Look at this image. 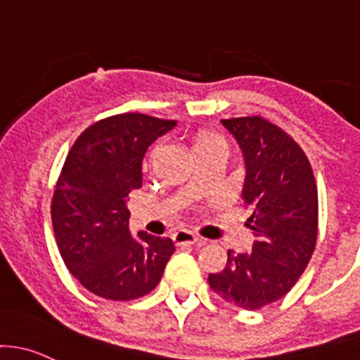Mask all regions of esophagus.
<instances>
[{
    "mask_svg": "<svg viewBox=\"0 0 360 360\" xmlns=\"http://www.w3.org/2000/svg\"><path fill=\"white\" fill-rule=\"evenodd\" d=\"M172 239L177 246H193V244H198L201 240L198 236L193 234L191 231H186V229H181V231L174 232Z\"/></svg>",
    "mask_w": 360,
    "mask_h": 360,
    "instance_id": "esophagus-1",
    "label": "esophagus"
}]
</instances>
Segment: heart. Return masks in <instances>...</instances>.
Instances as JSON below:
<instances>
[{"label": "heart", "mask_w": 360, "mask_h": 360, "mask_svg": "<svg viewBox=\"0 0 360 360\" xmlns=\"http://www.w3.org/2000/svg\"><path fill=\"white\" fill-rule=\"evenodd\" d=\"M212 145H224L225 141L219 135H213V133H200L195 140V147L193 148H201V147H212Z\"/></svg>", "instance_id": "heart-1"}]
</instances>
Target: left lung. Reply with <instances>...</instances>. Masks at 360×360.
I'll use <instances>...</instances> for the list:
<instances>
[{
  "mask_svg": "<svg viewBox=\"0 0 360 360\" xmlns=\"http://www.w3.org/2000/svg\"><path fill=\"white\" fill-rule=\"evenodd\" d=\"M243 152V198L251 208L250 252L227 251V263L208 275L212 290L240 309L278 301L306 270L318 236V191L302 148L259 116L222 120Z\"/></svg>",
  "mask_w": 360,
  "mask_h": 360,
  "instance_id": "1",
  "label": "left lung"
}]
</instances>
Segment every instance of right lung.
Segmentation results:
<instances>
[{
    "label": "right lung",
    "instance_id": "right-lung-1",
    "mask_svg": "<svg viewBox=\"0 0 360 360\" xmlns=\"http://www.w3.org/2000/svg\"><path fill=\"white\" fill-rule=\"evenodd\" d=\"M140 112L117 114L86 128L71 147L51 219L70 274L98 297L133 301L160 282L176 251L169 238L129 231L128 195L141 188L150 145L176 126Z\"/></svg>",
    "mask_w": 360,
    "mask_h": 360
}]
</instances>
